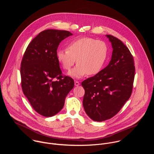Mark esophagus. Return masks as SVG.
<instances>
[{"mask_svg": "<svg viewBox=\"0 0 154 154\" xmlns=\"http://www.w3.org/2000/svg\"><path fill=\"white\" fill-rule=\"evenodd\" d=\"M74 84H75V86H79L80 85V83L78 82V81H75L74 82Z\"/></svg>", "mask_w": 154, "mask_h": 154, "instance_id": "obj_1", "label": "esophagus"}]
</instances>
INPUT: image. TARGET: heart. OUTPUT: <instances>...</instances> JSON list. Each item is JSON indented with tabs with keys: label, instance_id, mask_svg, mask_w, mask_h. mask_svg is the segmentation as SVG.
I'll return each mask as SVG.
<instances>
[{
	"label": "heart",
	"instance_id": "heart-1",
	"mask_svg": "<svg viewBox=\"0 0 154 154\" xmlns=\"http://www.w3.org/2000/svg\"><path fill=\"white\" fill-rule=\"evenodd\" d=\"M106 44L96 39L83 37L71 41L67 49H58L57 58L62 68L69 71L77 61V66L69 75L80 79L87 74L94 75L103 68L108 57Z\"/></svg>",
	"mask_w": 154,
	"mask_h": 154
}]
</instances>
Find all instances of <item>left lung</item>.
I'll return each mask as SVG.
<instances>
[{"instance_id": "1", "label": "left lung", "mask_w": 154, "mask_h": 154, "mask_svg": "<svg viewBox=\"0 0 154 154\" xmlns=\"http://www.w3.org/2000/svg\"><path fill=\"white\" fill-rule=\"evenodd\" d=\"M113 52L107 66L85 80L84 109L91 119L101 122L115 116L130 98L133 89L135 68L132 55L117 38L106 35Z\"/></svg>"}]
</instances>
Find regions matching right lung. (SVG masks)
<instances>
[{
  "label": "right lung",
  "mask_w": 154,
  "mask_h": 154,
  "mask_svg": "<svg viewBox=\"0 0 154 154\" xmlns=\"http://www.w3.org/2000/svg\"><path fill=\"white\" fill-rule=\"evenodd\" d=\"M71 35L66 30H44L29 43L22 60V89L33 108L43 116L60 112L74 88V80L62 75L57 58L60 43Z\"/></svg>",
  "instance_id": "right-lung-1"
}]
</instances>
